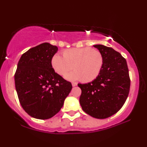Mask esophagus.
Returning a JSON list of instances; mask_svg holds the SVG:
<instances>
[{"mask_svg":"<svg viewBox=\"0 0 147 147\" xmlns=\"http://www.w3.org/2000/svg\"><path fill=\"white\" fill-rule=\"evenodd\" d=\"M77 84H78V83H76V82H72V86H73V87L76 86Z\"/></svg>","mask_w":147,"mask_h":147,"instance_id":"esophagus-1","label":"esophagus"}]
</instances>
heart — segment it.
<instances>
[{
  "instance_id": "1",
  "label": "heart",
  "mask_w": 147,
  "mask_h": 147,
  "mask_svg": "<svg viewBox=\"0 0 147 147\" xmlns=\"http://www.w3.org/2000/svg\"><path fill=\"white\" fill-rule=\"evenodd\" d=\"M52 66L57 73L64 76L73 68L76 70L65 76L68 80L83 79L89 82L96 78L102 69L104 59L97 50L90 47L66 50L64 55L56 54L52 59Z\"/></svg>"
}]
</instances>
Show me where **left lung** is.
<instances>
[{"instance_id": "obj_1", "label": "left lung", "mask_w": 147, "mask_h": 147, "mask_svg": "<svg viewBox=\"0 0 147 147\" xmlns=\"http://www.w3.org/2000/svg\"><path fill=\"white\" fill-rule=\"evenodd\" d=\"M93 46L103 56L102 69L93 81L78 84L82 90L80 103L88 115L106 119L124 105L130 91V79L127 63L120 53L102 45Z\"/></svg>"}]
</instances>
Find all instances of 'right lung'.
I'll list each match as a JSON object with an SVG mask.
<instances>
[{
  "instance_id": "add662e5",
  "label": "right lung",
  "mask_w": 147,
  "mask_h": 147,
  "mask_svg": "<svg viewBox=\"0 0 147 147\" xmlns=\"http://www.w3.org/2000/svg\"><path fill=\"white\" fill-rule=\"evenodd\" d=\"M58 47L44 43L21 56L15 73L19 102L29 115L48 119L60 110L72 84L55 73L52 59Z\"/></svg>"
}]
</instances>
